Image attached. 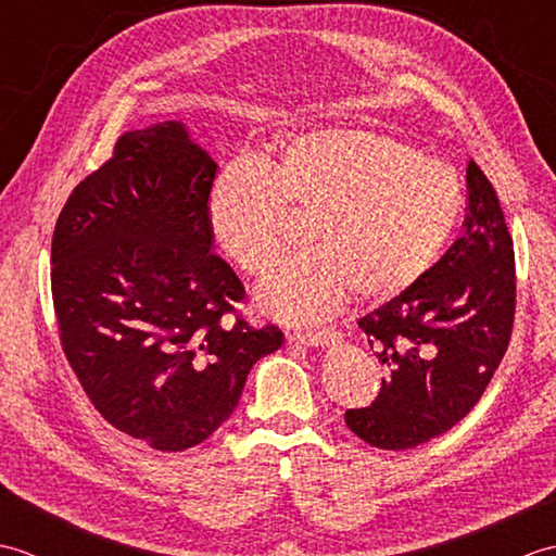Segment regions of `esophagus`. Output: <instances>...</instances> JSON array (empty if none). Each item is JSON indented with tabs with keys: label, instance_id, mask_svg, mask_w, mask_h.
Returning a JSON list of instances; mask_svg holds the SVG:
<instances>
[{
	"label": "esophagus",
	"instance_id": "1",
	"mask_svg": "<svg viewBox=\"0 0 556 556\" xmlns=\"http://www.w3.org/2000/svg\"><path fill=\"white\" fill-rule=\"evenodd\" d=\"M293 344H305V346H325L329 341L337 339L334 329H313V332H293L289 337Z\"/></svg>",
	"mask_w": 556,
	"mask_h": 556
}]
</instances>
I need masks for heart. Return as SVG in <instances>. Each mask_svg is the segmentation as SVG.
<instances>
[{
    "instance_id": "obj_1",
    "label": "heart",
    "mask_w": 556,
    "mask_h": 556,
    "mask_svg": "<svg viewBox=\"0 0 556 556\" xmlns=\"http://www.w3.org/2000/svg\"><path fill=\"white\" fill-rule=\"evenodd\" d=\"M289 212L308 219L311 253L263 279L260 308L317 323L356 291L389 301L420 281L464 212V188L440 160L363 128L303 134L265 164H229L207 195V227L224 257L257 275L291 241Z\"/></svg>"
}]
</instances>
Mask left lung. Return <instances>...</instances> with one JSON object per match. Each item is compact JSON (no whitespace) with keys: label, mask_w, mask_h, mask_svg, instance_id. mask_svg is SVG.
<instances>
[{"label":"left lung","mask_w":556,"mask_h":556,"mask_svg":"<svg viewBox=\"0 0 556 556\" xmlns=\"http://www.w3.org/2000/svg\"><path fill=\"white\" fill-rule=\"evenodd\" d=\"M464 236L420 281L361 329L389 368L370 406L349 408L353 434L377 448H413L468 416L511 341L516 260L500 198L470 160Z\"/></svg>","instance_id":"1"}]
</instances>
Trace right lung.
Returning a JSON list of instances; mask_svg holds the SVG:
<instances>
[{"label": "right lung", "mask_w": 556, "mask_h": 556, "mask_svg": "<svg viewBox=\"0 0 556 556\" xmlns=\"http://www.w3.org/2000/svg\"><path fill=\"white\" fill-rule=\"evenodd\" d=\"M215 174L179 122L128 131L74 188L52 236L71 370L104 420L160 452L205 442L239 406L255 361L281 346L279 327L236 313L243 285L212 253Z\"/></svg>", "instance_id": "right-lung-1"}]
</instances>
